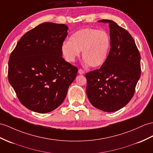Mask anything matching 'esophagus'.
I'll use <instances>...</instances> for the list:
<instances>
[{
    "mask_svg": "<svg viewBox=\"0 0 153 153\" xmlns=\"http://www.w3.org/2000/svg\"><path fill=\"white\" fill-rule=\"evenodd\" d=\"M79 74H84V70H82V69H79Z\"/></svg>",
    "mask_w": 153,
    "mask_h": 153,
    "instance_id": "esophagus-1",
    "label": "esophagus"
}]
</instances>
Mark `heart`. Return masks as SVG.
Returning <instances> with one entry per match:
<instances>
[{
	"mask_svg": "<svg viewBox=\"0 0 153 153\" xmlns=\"http://www.w3.org/2000/svg\"><path fill=\"white\" fill-rule=\"evenodd\" d=\"M111 47L110 37L105 30L97 28L80 29L71 36L61 47L64 56L69 62L75 61L82 51V58L93 68L102 65L108 57Z\"/></svg>",
	"mask_w": 153,
	"mask_h": 153,
	"instance_id": "obj_1",
	"label": "heart"
}]
</instances>
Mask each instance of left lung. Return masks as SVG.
<instances>
[{"instance_id": "1", "label": "left lung", "mask_w": 153, "mask_h": 153, "mask_svg": "<svg viewBox=\"0 0 153 153\" xmlns=\"http://www.w3.org/2000/svg\"><path fill=\"white\" fill-rule=\"evenodd\" d=\"M109 24L111 47L100 68L85 74L86 94L91 105L112 112L127 105L134 95L141 74L140 54L131 35L111 20Z\"/></svg>"}]
</instances>
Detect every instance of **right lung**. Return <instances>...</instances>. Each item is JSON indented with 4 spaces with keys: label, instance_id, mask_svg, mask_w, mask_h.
I'll use <instances>...</instances> for the list:
<instances>
[{
    "label": "right lung",
    "instance_id": "add662e5",
    "mask_svg": "<svg viewBox=\"0 0 153 153\" xmlns=\"http://www.w3.org/2000/svg\"><path fill=\"white\" fill-rule=\"evenodd\" d=\"M68 30L64 24H40L22 36L10 54L9 82L22 105L35 112L61 105L76 76L78 69L62 57Z\"/></svg>",
    "mask_w": 153,
    "mask_h": 153
}]
</instances>
